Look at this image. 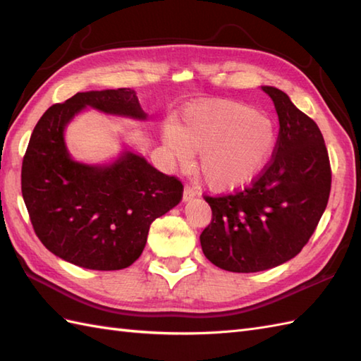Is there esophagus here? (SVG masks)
<instances>
[{"mask_svg":"<svg viewBox=\"0 0 361 361\" xmlns=\"http://www.w3.org/2000/svg\"><path fill=\"white\" fill-rule=\"evenodd\" d=\"M194 195H197V190H195L194 188L186 186V188H185V192H183V200L188 202V200H190V198H192Z\"/></svg>","mask_w":361,"mask_h":361,"instance_id":"obj_1","label":"esophagus"}]
</instances>
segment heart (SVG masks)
<instances>
[{"label": "heart", "instance_id": "b5f03b06", "mask_svg": "<svg viewBox=\"0 0 361 361\" xmlns=\"http://www.w3.org/2000/svg\"><path fill=\"white\" fill-rule=\"evenodd\" d=\"M164 140L186 167L198 155V171L209 189L228 192L247 186L260 175L274 153V122L248 104L208 101L186 110L180 126H167Z\"/></svg>", "mask_w": 361, "mask_h": 361}]
</instances>
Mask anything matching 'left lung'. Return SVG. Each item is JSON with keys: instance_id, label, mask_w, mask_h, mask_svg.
<instances>
[{"instance_id": "8db88e82", "label": "left lung", "mask_w": 361, "mask_h": 361, "mask_svg": "<svg viewBox=\"0 0 361 361\" xmlns=\"http://www.w3.org/2000/svg\"><path fill=\"white\" fill-rule=\"evenodd\" d=\"M279 118L270 163L250 185L203 198L212 211L200 234L206 259L234 273H256L295 257L315 233L329 202L332 171L317 122L283 91L262 87Z\"/></svg>"}]
</instances>
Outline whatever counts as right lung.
Here are the masks:
<instances>
[{"label": "right lung", "mask_w": 361, "mask_h": 361, "mask_svg": "<svg viewBox=\"0 0 361 361\" xmlns=\"http://www.w3.org/2000/svg\"><path fill=\"white\" fill-rule=\"evenodd\" d=\"M85 106L145 118L130 88L78 93L49 106L23 157V200L54 255L88 270H121L141 256L152 221L181 202L183 183L130 152L105 167L73 161L63 130Z\"/></svg>", "instance_id": "add662e5"}]
</instances>
